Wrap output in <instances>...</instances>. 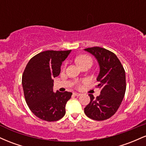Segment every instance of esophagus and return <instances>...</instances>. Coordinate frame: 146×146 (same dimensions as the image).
I'll return each mask as SVG.
<instances>
[{
  "instance_id": "34e87169",
  "label": "esophagus",
  "mask_w": 146,
  "mask_h": 146,
  "mask_svg": "<svg viewBox=\"0 0 146 146\" xmlns=\"http://www.w3.org/2000/svg\"><path fill=\"white\" fill-rule=\"evenodd\" d=\"M73 95H75V96H77V97H79L81 95V94L80 93H73Z\"/></svg>"
}]
</instances>
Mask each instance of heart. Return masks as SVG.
<instances>
[{
  "instance_id": "heart-1",
  "label": "heart",
  "mask_w": 146,
  "mask_h": 146,
  "mask_svg": "<svg viewBox=\"0 0 146 146\" xmlns=\"http://www.w3.org/2000/svg\"><path fill=\"white\" fill-rule=\"evenodd\" d=\"M76 62L80 67H82V66L86 64H89L91 66L92 64H93L92 58L89 56H87V55H82V56H78L76 58ZM76 86L78 88H80L81 86V84H80V82H77Z\"/></svg>"
}]
</instances>
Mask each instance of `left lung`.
<instances>
[{"label":"left lung","mask_w":146,"mask_h":146,"mask_svg":"<svg viewBox=\"0 0 146 146\" xmlns=\"http://www.w3.org/2000/svg\"><path fill=\"white\" fill-rule=\"evenodd\" d=\"M84 50L98 60L100 71L96 87L101 88L96 98L88 95L90 102L84 108V113L92 119L104 121L115 115L121 105L126 89L125 70L116 55L109 50L99 46Z\"/></svg>","instance_id":"left-lung-1"}]
</instances>
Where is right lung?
<instances>
[{
  "mask_svg": "<svg viewBox=\"0 0 146 146\" xmlns=\"http://www.w3.org/2000/svg\"><path fill=\"white\" fill-rule=\"evenodd\" d=\"M71 50H48L33 56L27 64L22 84L31 111L42 120L56 121L64 116L65 106L72 93H53V78L58 76L62 62Z\"/></svg>",
  "mask_w": 146,
  "mask_h": 146,
  "instance_id": "1",
  "label": "right lung"
}]
</instances>
